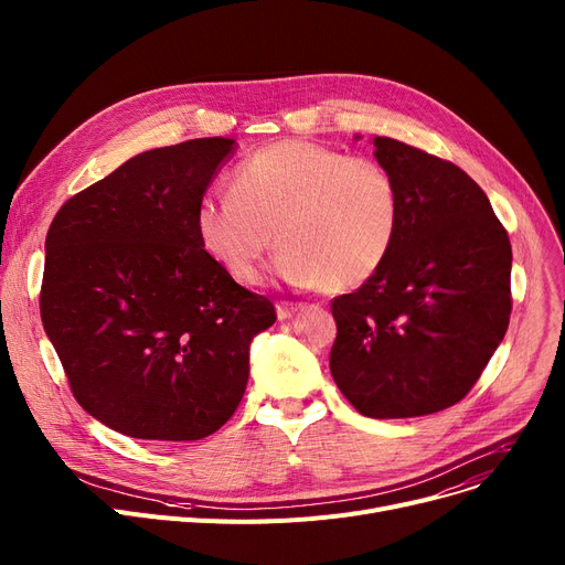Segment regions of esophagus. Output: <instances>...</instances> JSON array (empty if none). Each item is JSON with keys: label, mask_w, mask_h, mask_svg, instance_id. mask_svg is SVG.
<instances>
[{"label": "esophagus", "mask_w": 565, "mask_h": 565, "mask_svg": "<svg viewBox=\"0 0 565 565\" xmlns=\"http://www.w3.org/2000/svg\"><path fill=\"white\" fill-rule=\"evenodd\" d=\"M302 309H305V305H298V302H279L277 305V318L279 320H288V318H292L295 313L302 311Z\"/></svg>", "instance_id": "esophagus-1"}]
</instances>
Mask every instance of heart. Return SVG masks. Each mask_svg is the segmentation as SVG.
Instances as JSON below:
<instances>
[{
    "label": "heart",
    "instance_id": "1",
    "mask_svg": "<svg viewBox=\"0 0 565 565\" xmlns=\"http://www.w3.org/2000/svg\"><path fill=\"white\" fill-rule=\"evenodd\" d=\"M401 228L394 175L307 139L267 143L235 167L231 199L194 211L199 245L241 284H256L275 243L277 273L305 288L345 292L390 258Z\"/></svg>",
    "mask_w": 565,
    "mask_h": 565
}]
</instances>
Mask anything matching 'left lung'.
I'll use <instances>...</instances> for the list:
<instances>
[{"label":"left lung","instance_id":"8db88e82","mask_svg":"<svg viewBox=\"0 0 565 565\" xmlns=\"http://www.w3.org/2000/svg\"><path fill=\"white\" fill-rule=\"evenodd\" d=\"M373 146L398 185L401 228L380 270L332 302L330 371L364 417H424L462 401L507 334L513 254L460 167L390 137Z\"/></svg>","mask_w":565,"mask_h":565}]
</instances>
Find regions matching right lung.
I'll return each mask as SVG.
<instances>
[{
	"label": "right lung",
	"instance_id": "obj_1",
	"mask_svg": "<svg viewBox=\"0 0 565 565\" xmlns=\"http://www.w3.org/2000/svg\"><path fill=\"white\" fill-rule=\"evenodd\" d=\"M235 146L211 137L139 153L50 224L43 328L77 403L116 433L192 441L220 430L243 401L254 337L277 320L194 231Z\"/></svg>",
	"mask_w": 565,
	"mask_h": 565
}]
</instances>
